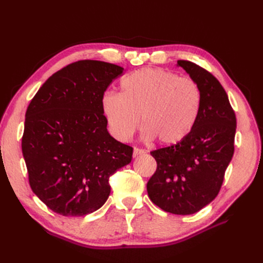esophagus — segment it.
Returning a JSON list of instances; mask_svg holds the SVG:
<instances>
[{"instance_id": "esophagus-1", "label": "esophagus", "mask_w": 263, "mask_h": 263, "mask_svg": "<svg viewBox=\"0 0 263 263\" xmlns=\"http://www.w3.org/2000/svg\"><path fill=\"white\" fill-rule=\"evenodd\" d=\"M144 154H146L145 150H142L140 148H134V153H133L134 158H136V157H138L140 155H144Z\"/></svg>"}]
</instances>
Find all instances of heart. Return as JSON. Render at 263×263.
Masks as SVG:
<instances>
[{
    "instance_id": "b5f03b06",
    "label": "heart",
    "mask_w": 263,
    "mask_h": 263,
    "mask_svg": "<svg viewBox=\"0 0 263 263\" xmlns=\"http://www.w3.org/2000/svg\"><path fill=\"white\" fill-rule=\"evenodd\" d=\"M201 90L190 78L162 69H140L121 82V94L106 92L102 109L113 136L127 141L138 129L140 117L146 140L173 146L194 129L201 109Z\"/></svg>"
}]
</instances>
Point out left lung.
Here are the masks:
<instances>
[{
    "label": "left lung",
    "instance_id": "obj_1",
    "mask_svg": "<svg viewBox=\"0 0 263 263\" xmlns=\"http://www.w3.org/2000/svg\"><path fill=\"white\" fill-rule=\"evenodd\" d=\"M201 90L194 129L178 145L151 151L157 170L147 183L154 204L164 212L190 215L217 196L234 155L236 115L227 93L208 70L178 60Z\"/></svg>",
    "mask_w": 263,
    "mask_h": 263
}]
</instances>
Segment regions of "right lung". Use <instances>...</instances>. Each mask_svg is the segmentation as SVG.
<instances>
[{"label": "right lung", "mask_w": 263, "mask_h": 263, "mask_svg": "<svg viewBox=\"0 0 263 263\" xmlns=\"http://www.w3.org/2000/svg\"><path fill=\"white\" fill-rule=\"evenodd\" d=\"M123 68L80 60L53 73L26 110L22 151L29 185L63 216H84L106 202L109 177L132 161L133 148L107 132L102 98Z\"/></svg>", "instance_id": "1"}]
</instances>
